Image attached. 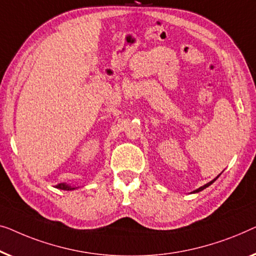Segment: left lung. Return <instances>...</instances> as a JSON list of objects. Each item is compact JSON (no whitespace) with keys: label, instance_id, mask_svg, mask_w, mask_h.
<instances>
[{"label":"left lung","instance_id":"1","mask_svg":"<svg viewBox=\"0 0 256 256\" xmlns=\"http://www.w3.org/2000/svg\"><path fill=\"white\" fill-rule=\"evenodd\" d=\"M219 176H220V174H219L218 176H217V178H214V180H212V181H210V182H208V183H206V184H204V186H200V188L198 189H196V190H194V192H192V194H196V192H202V190H204L205 188H208V186H211L212 184V183H214V181H216V180H217L218 178H219Z\"/></svg>","mask_w":256,"mask_h":256}]
</instances>
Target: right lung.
Listing matches in <instances>:
<instances>
[{
  "label": "right lung",
  "mask_w": 256,
  "mask_h": 256,
  "mask_svg": "<svg viewBox=\"0 0 256 256\" xmlns=\"http://www.w3.org/2000/svg\"><path fill=\"white\" fill-rule=\"evenodd\" d=\"M56 188L60 189V190H67V192H70V190H75L78 188H80V186H72V184H68V183H60V184H58Z\"/></svg>",
  "instance_id": "1"
}]
</instances>
